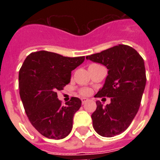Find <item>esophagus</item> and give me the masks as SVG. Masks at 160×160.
Returning a JSON list of instances; mask_svg holds the SVG:
<instances>
[{"label":"esophagus","instance_id":"1","mask_svg":"<svg viewBox=\"0 0 160 160\" xmlns=\"http://www.w3.org/2000/svg\"><path fill=\"white\" fill-rule=\"evenodd\" d=\"M87 100H88V99H86V98H82V99H81V101H82V104H85V103L86 102Z\"/></svg>","mask_w":160,"mask_h":160}]
</instances>
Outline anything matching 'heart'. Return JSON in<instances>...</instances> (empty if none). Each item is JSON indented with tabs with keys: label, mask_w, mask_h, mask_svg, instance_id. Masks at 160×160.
Instances as JSON below:
<instances>
[{
	"label": "heart",
	"mask_w": 160,
	"mask_h": 160,
	"mask_svg": "<svg viewBox=\"0 0 160 160\" xmlns=\"http://www.w3.org/2000/svg\"><path fill=\"white\" fill-rule=\"evenodd\" d=\"M90 89H83V90H80V94L82 95H84V96H85V95H89L90 94Z\"/></svg>",
	"instance_id": "b5f03b06"
}]
</instances>
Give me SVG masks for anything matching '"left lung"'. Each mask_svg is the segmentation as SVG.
Returning <instances> with one entry per match:
<instances>
[{
    "instance_id": "obj_1",
    "label": "left lung",
    "mask_w": 160,
    "mask_h": 160,
    "mask_svg": "<svg viewBox=\"0 0 160 160\" xmlns=\"http://www.w3.org/2000/svg\"><path fill=\"white\" fill-rule=\"evenodd\" d=\"M87 60L102 64L108 69L105 85L95 97H109L110 104L97 108L91 115L93 127L103 137L120 134L136 115L146 85L144 62L141 55L126 45L86 56Z\"/></svg>"
}]
</instances>
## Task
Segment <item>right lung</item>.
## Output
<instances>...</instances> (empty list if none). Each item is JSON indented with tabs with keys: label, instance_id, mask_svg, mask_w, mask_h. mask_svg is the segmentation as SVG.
<instances>
[{
	"label": "right lung",
	"instance_id": "add662e5",
	"mask_svg": "<svg viewBox=\"0 0 160 160\" xmlns=\"http://www.w3.org/2000/svg\"><path fill=\"white\" fill-rule=\"evenodd\" d=\"M85 56L65 57L46 51L31 53L19 71L20 96L29 120L48 139H61L70 134L73 117L81 100L72 97L61 105L57 91L70 81L71 71L81 65Z\"/></svg>",
	"mask_w": 160,
	"mask_h": 160
}]
</instances>
